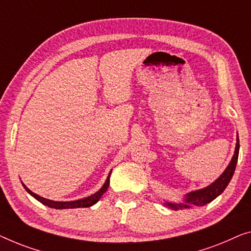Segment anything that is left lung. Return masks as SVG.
<instances>
[{
	"label": "left lung",
	"instance_id": "8db88e82",
	"mask_svg": "<svg viewBox=\"0 0 251 251\" xmlns=\"http://www.w3.org/2000/svg\"><path fill=\"white\" fill-rule=\"evenodd\" d=\"M239 136L237 137V145H235V151L233 154V158L231 160V162L226 171L220 176V178L216 179V180L213 182L212 185L207 186L206 188L196 190V192H192L186 195V200L185 203H180V204H174V203H168L166 201L164 205H167L168 207L171 209H177L180 208H188L190 207V205H195V206H204L208 203H211L213 200H215L220 194L223 193V190L226 188V186L229 185V182L232 178V176L234 174L235 170V166H237V161H238V155H239Z\"/></svg>",
	"mask_w": 251,
	"mask_h": 251
}]
</instances>
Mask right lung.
<instances>
[{
	"mask_svg": "<svg viewBox=\"0 0 251 251\" xmlns=\"http://www.w3.org/2000/svg\"><path fill=\"white\" fill-rule=\"evenodd\" d=\"M111 174V173H110ZM110 174L108 176L106 182H104V185L101 187V189L99 190V192H97L96 194H93V195L89 196V197H85L83 200H77V201H50V200H47V198H44V197H40L37 195V194L32 193L31 190L28 189L25 185L22 184V186L25 187V189L27 190V192L30 194V195L33 196L36 198L37 201H39L40 203H43L44 205H46L48 207H51V208H56V209H63V208H77V207H90L92 206L93 204H96L97 201H98L101 196L103 195L104 193L107 192L108 187H109V177H110Z\"/></svg>",
	"mask_w": 251,
	"mask_h": 251,
	"instance_id": "right-lung-1",
	"label": "right lung"
}]
</instances>
